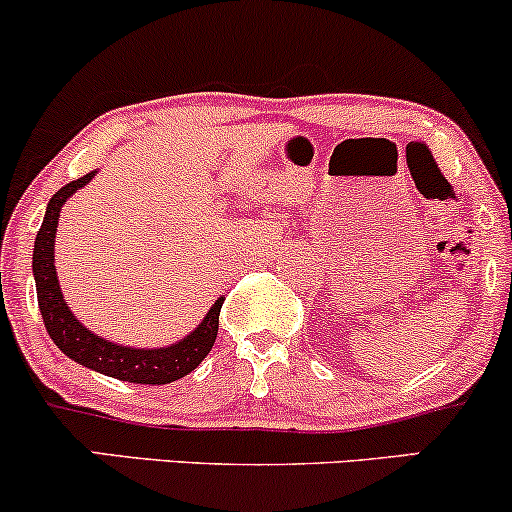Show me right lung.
<instances>
[{
    "label": "right lung",
    "instance_id": "right-lung-1",
    "mask_svg": "<svg viewBox=\"0 0 512 512\" xmlns=\"http://www.w3.org/2000/svg\"><path fill=\"white\" fill-rule=\"evenodd\" d=\"M98 170H91L84 178L67 182L62 190H57L48 202L43 226L33 245V276L35 291H38L40 315H43L45 330L57 349L69 356L79 366H86L96 373L110 375V378L125 380V383L142 385H166L173 380L185 378L199 363L207 358L211 346L219 334V313L223 305V296L209 308L204 320L195 327V332L187 334L180 342L161 346V349H134V346H122L93 334L88 327L76 320V315L64 303L60 281H57L55 269V233L57 221H60L62 204L74 195L76 190L88 185Z\"/></svg>",
    "mask_w": 512,
    "mask_h": 512
}]
</instances>
